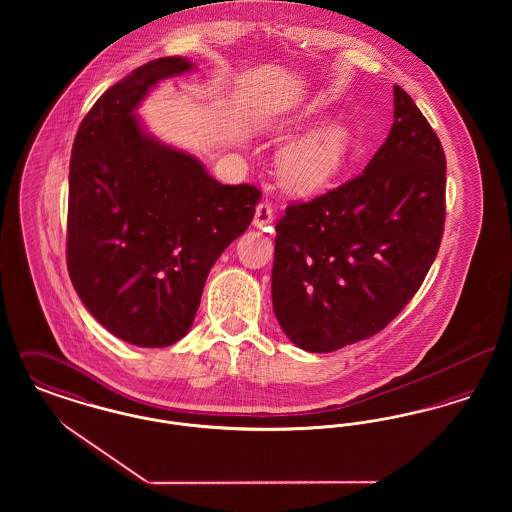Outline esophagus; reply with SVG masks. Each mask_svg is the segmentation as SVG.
<instances>
[{
  "label": "esophagus",
  "instance_id": "esophagus-1",
  "mask_svg": "<svg viewBox=\"0 0 512 512\" xmlns=\"http://www.w3.org/2000/svg\"><path fill=\"white\" fill-rule=\"evenodd\" d=\"M272 222H274V207H272V203L261 201V203L257 205V209H255L253 224H255L257 228H265V226L272 224Z\"/></svg>",
  "mask_w": 512,
  "mask_h": 512
}]
</instances>
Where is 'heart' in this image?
<instances>
[{
    "label": "heart",
    "mask_w": 512,
    "mask_h": 512,
    "mask_svg": "<svg viewBox=\"0 0 512 512\" xmlns=\"http://www.w3.org/2000/svg\"><path fill=\"white\" fill-rule=\"evenodd\" d=\"M349 149V130L341 124L324 126L293 142L280 155V174L295 194H313L340 172Z\"/></svg>",
    "instance_id": "1"
}]
</instances>
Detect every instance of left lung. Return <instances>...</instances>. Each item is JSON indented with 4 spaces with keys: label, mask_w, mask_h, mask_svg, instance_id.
<instances>
[{
    "label": "left lung",
    "mask_w": 512,
    "mask_h": 512,
    "mask_svg": "<svg viewBox=\"0 0 512 512\" xmlns=\"http://www.w3.org/2000/svg\"><path fill=\"white\" fill-rule=\"evenodd\" d=\"M390 136L365 171L276 224L272 307L284 334L330 353L384 330L422 286L445 224V153L393 86Z\"/></svg>",
    "instance_id": "8db88e82"
}]
</instances>
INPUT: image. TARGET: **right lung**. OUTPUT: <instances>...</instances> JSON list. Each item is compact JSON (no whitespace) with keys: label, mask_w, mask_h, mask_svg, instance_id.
<instances>
[{"label":"right lung","mask_w":512,"mask_h":512,"mask_svg":"<svg viewBox=\"0 0 512 512\" xmlns=\"http://www.w3.org/2000/svg\"><path fill=\"white\" fill-rule=\"evenodd\" d=\"M192 67L182 57L138 67L94 103L74 138L69 276L99 324L140 347L188 334L209 270L261 199L255 186H222L136 119L151 86Z\"/></svg>","instance_id":"right-lung-1"}]
</instances>
